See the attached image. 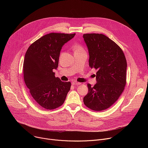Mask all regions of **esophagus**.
<instances>
[{
	"instance_id": "34e87169",
	"label": "esophagus",
	"mask_w": 148,
	"mask_h": 148,
	"mask_svg": "<svg viewBox=\"0 0 148 148\" xmlns=\"http://www.w3.org/2000/svg\"><path fill=\"white\" fill-rule=\"evenodd\" d=\"M71 84H72V85L78 86V85H80V84H81V83H80V82H77V81H73V82H71Z\"/></svg>"
}]
</instances>
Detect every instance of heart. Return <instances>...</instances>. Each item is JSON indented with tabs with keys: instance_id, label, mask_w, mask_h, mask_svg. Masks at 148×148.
Wrapping results in <instances>:
<instances>
[{
	"instance_id": "obj_1",
	"label": "heart",
	"mask_w": 148,
	"mask_h": 148,
	"mask_svg": "<svg viewBox=\"0 0 148 148\" xmlns=\"http://www.w3.org/2000/svg\"><path fill=\"white\" fill-rule=\"evenodd\" d=\"M75 52H85L83 47L80 45H77L74 48Z\"/></svg>"
}]
</instances>
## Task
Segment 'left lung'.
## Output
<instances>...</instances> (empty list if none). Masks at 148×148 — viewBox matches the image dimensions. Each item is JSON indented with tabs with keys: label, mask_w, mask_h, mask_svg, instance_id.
<instances>
[{
	"label": "left lung",
	"mask_w": 148,
	"mask_h": 148,
	"mask_svg": "<svg viewBox=\"0 0 148 148\" xmlns=\"http://www.w3.org/2000/svg\"><path fill=\"white\" fill-rule=\"evenodd\" d=\"M89 53V66L98 70L97 83L88 84V93L84 97L85 105L95 111L110 107L122 93L126 84L127 63L122 49L102 34H84Z\"/></svg>",
	"instance_id": "1"
}]
</instances>
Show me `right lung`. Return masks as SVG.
<instances>
[{"label":"right lung","instance_id":"1","mask_svg":"<svg viewBox=\"0 0 148 148\" xmlns=\"http://www.w3.org/2000/svg\"><path fill=\"white\" fill-rule=\"evenodd\" d=\"M74 34L51 33L41 37L28 48L23 62L24 80L33 98L46 110L56 109L64 103L71 82L55 77L62 47Z\"/></svg>","mask_w":148,"mask_h":148}]
</instances>
